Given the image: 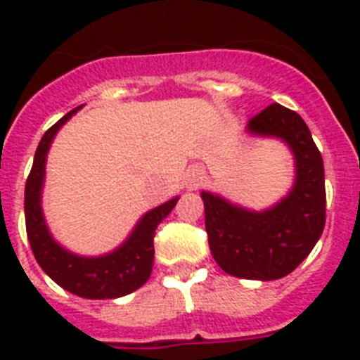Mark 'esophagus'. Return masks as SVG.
Returning <instances> with one entry per match:
<instances>
[{"label":"esophagus","instance_id":"34e87169","mask_svg":"<svg viewBox=\"0 0 360 360\" xmlns=\"http://www.w3.org/2000/svg\"><path fill=\"white\" fill-rule=\"evenodd\" d=\"M203 179H205V174H203V169L200 166H192V168L186 169L185 174V188L186 191H196L198 186L202 185Z\"/></svg>","mask_w":360,"mask_h":360}]
</instances>
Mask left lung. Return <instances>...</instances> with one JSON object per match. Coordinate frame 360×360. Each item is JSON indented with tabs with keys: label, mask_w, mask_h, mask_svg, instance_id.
Masks as SVG:
<instances>
[{
	"label": "left lung",
	"mask_w": 360,
	"mask_h": 360,
	"mask_svg": "<svg viewBox=\"0 0 360 360\" xmlns=\"http://www.w3.org/2000/svg\"><path fill=\"white\" fill-rule=\"evenodd\" d=\"M252 138L280 140L293 157V185L271 207H243L202 191L209 248L219 267L246 280H278L301 265L325 228V169L302 117L271 104L245 127Z\"/></svg>",
	"instance_id": "left-lung-1"
}]
</instances>
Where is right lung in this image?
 I'll list each match as a JSON object with an SVG mask.
<instances>
[{"mask_svg": "<svg viewBox=\"0 0 360 360\" xmlns=\"http://www.w3.org/2000/svg\"><path fill=\"white\" fill-rule=\"evenodd\" d=\"M82 106L70 110L69 114L50 127L37 147L33 168L25 183V230L37 263L56 284L84 299H117L129 295L149 280L155 259V231L157 226L172 213L179 196L147 211L136 222L127 239L106 254L82 256L59 245L53 239L42 211L46 158L59 129Z\"/></svg>", "mask_w": 360, "mask_h": 360, "instance_id": "right-lung-1", "label": "right lung"}]
</instances>
